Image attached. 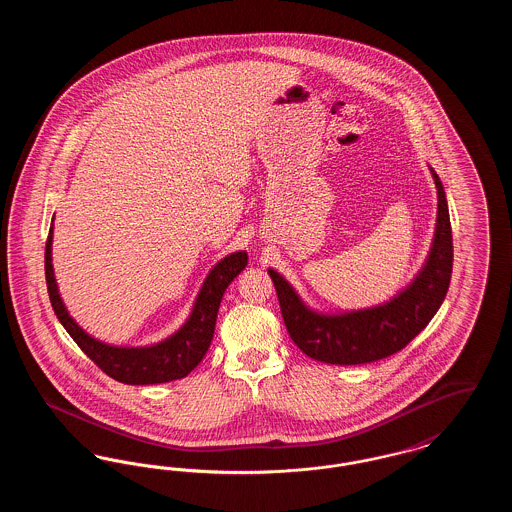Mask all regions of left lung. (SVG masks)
<instances>
[{
    "instance_id": "8db88e82",
    "label": "left lung",
    "mask_w": 512,
    "mask_h": 512,
    "mask_svg": "<svg viewBox=\"0 0 512 512\" xmlns=\"http://www.w3.org/2000/svg\"><path fill=\"white\" fill-rule=\"evenodd\" d=\"M438 188L436 232L424 267L390 301L347 313H318L307 307L292 284L268 268L293 343L311 359L328 365H365L386 359L416 338L438 313L453 270V236L445 190Z\"/></svg>"
}]
</instances>
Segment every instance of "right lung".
<instances>
[{"mask_svg": "<svg viewBox=\"0 0 512 512\" xmlns=\"http://www.w3.org/2000/svg\"><path fill=\"white\" fill-rule=\"evenodd\" d=\"M53 224L49 226L46 242V282L49 301L76 345L111 378L128 386L165 384L188 376L205 357L217 324L220 299L230 282L247 267V253L236 251L220 259L207 274L201 290L195 297L194 309L188 320L167 340L146 347H119L109 345L86 334L74 320L57 290L53 265H51Z\"/></svg>", "mask_w": 512, "mask_h": 512, "instance_id": "right-lung-1", "label": "right lung"}]
</instances>
